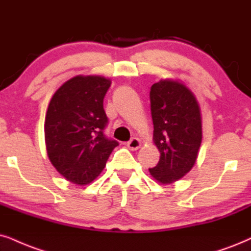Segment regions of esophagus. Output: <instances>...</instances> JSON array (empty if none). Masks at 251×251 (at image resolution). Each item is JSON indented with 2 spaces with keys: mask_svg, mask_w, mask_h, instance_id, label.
<instances>
[{
  "mask_svg": "<svg viewBox=\"0 0 251 251\" xmlns=\"http://www.w3.org/2000/svg\"><path fill=\"white\" fill-rule=\"evenodd\" d=\"M127 147L131 149V151H138V149L141 147V141L139 140L138 138H132L131 140L127 142Z\"/></svg>",
  "mask_w": 251,
  "mask_h": 251,
  "instance_id": "1",
  "label": "esophagus"
}]
</instances>
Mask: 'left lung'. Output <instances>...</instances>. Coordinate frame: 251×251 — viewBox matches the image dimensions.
Here are the masks:
<instances>
[{
	"instance_id": "1",
	"label": "left lung",
	"mask_w": 251,
	"mask_h": 251,
	"mask_svg": "<svg viewBox=\"0 0 251 251\" xmlns=\"http://www.w3.org/2000/svg\"><path fill=\"white\" fill-rule=\"evenodd\" d=\"M153 141L160 161L149 169L157 182L170 184L195 166L201 144V107L195 95L183 83L161 80L151 88Z\"/></svg>"
}]
</instances>
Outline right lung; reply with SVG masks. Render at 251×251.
Segmentation results:
<instances>
[{
    "label": "right lung",
    "mask_w": 251,
    "mask_h": 251,
    "mask_svg": "<svg viewBox=\"0 0 251 251\" xmlns=\"http://www.w3.org/2000/svg\"><path fill=\"white\" fill-rule=\"evenodd\" d=\"M111 81L103 76H75L50 100L45 118V144L53 167L69 182L84 185L105 167L119 144L106 138L103 100Z\"/></svg>",
    "instance_id": "1"
}]
</instances>
